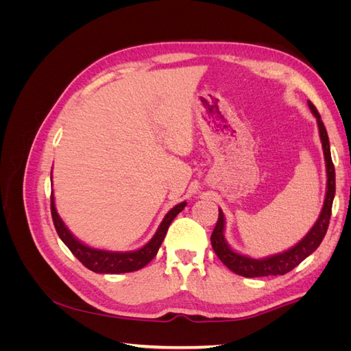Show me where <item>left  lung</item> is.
I'll list each match as a JSON object with an SVG mask.
<instances>
[{"instance_id": "8db88e82", "label": "left lung", "mask_w": 351, "mask_h": 351, "mask_svg": "<svg viewBox=\"0 0 351 351\" xmlns=\"http://www.w3.org/2000/svg\"><path fill=\"white\" fill-rule=\"evenodd\" d=\"M309 108L312 110L313 115L317 120V127H319V136L322 142V149L325 155V164H326V195L324 208L319 218L315 222L312 230L307 232L306 237L302 239L294 247L289 249L287 252L274 254V256L265 258V259H253L244 254H239L237 252L232 250L226 239H224V224L226 218L222 210L219 209L217 226L212 231L210 236V244L214 247V252L219 261L226 265V267L237 275L246 278H256V277H268V275H284L294 269L297 265L303 262L309 254H312L319 244L322 243L326 230L329 226V219H331V210H332V200L335 196V168L331 159V151H329V139L328 133L324 125V121L321 120V115L317 112L315 105L309 101Z\"/></svg>"}]
</instances>
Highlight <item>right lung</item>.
I'll list each match as a JSON object with an SVG mask.
<instances>
[{"label":"right lung","mask_w":351,"mask_h":351,"mask_svg":"<svg viewBox=\"0 0 351 351\" xmlns=\"http://www.w3.org/2000/svg\"><path fill=\"white\" fill-rule=\"evenodd\" d=\"M184 206H186V202H182V204H178L177 206H174L171 210H169L165 215V218L162 219L161 226H159V228L156 230L155 236L151 239L149 243H146L142 249L134 250V252H108V250L92 249L86 246V244L80 243L71 234V232L67 230V227L64 226V222H62L61 218L58 217L56 204H54V195L51 193V215L60 239L64 241V244L70 249V252L84 265V267L97 274L133 272L146 267V265L156 256L158 249L161 247V244L165 239L169 224H171L173 219L184 209Z\"/></svg>","instance_id":"obj_1"}]
</instances>
